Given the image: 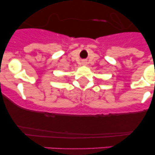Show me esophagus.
Wrapping results in <instances>:
<instances>
[{
    "mask_svg": "<svg viewBox=\"0 0 155 155\" xmlns=\"http://www.w3.org/2000/svg\"><path fill=\"white\" fill-rule=\"evenodd\" d=\"M86 62H85V61H84V62H82V65H86Z\"/></svg>",
    "mask_w": 155,
    "mask_h": 155,
    "instance_id": "34e87169",
    "label": "esophagus"
}]
</instances>
